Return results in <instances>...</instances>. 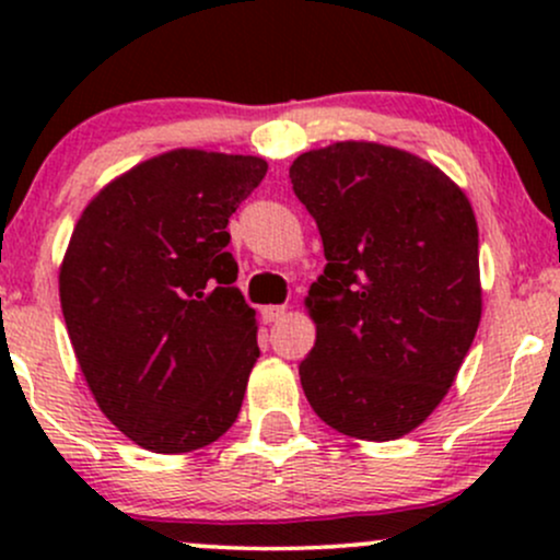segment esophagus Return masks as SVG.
Masks as SVG:
<instances>
[{"label": "esophagus", "mask_w": 560, "mask_h": 560, "mask_svg": "<svg viewBox=\"0 0 560 560\" xmlns=\"http://www.w3.org/2000/svg\"><path fill=\"white\" fill-rule=\"evenodd\" d=\"M260 313H262V320H266V324H276V320H281L287 316V307L284 305H266Z\"/></svg>", "instance_id": "esophagus-1"}]
</instances>
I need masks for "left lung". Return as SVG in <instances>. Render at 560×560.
Segmentation results:
<instances>
[{
	"label": "left lung",
	"instance_id": "1",
	"mask_svg": "<svg viewBox=\"0 0 560 560\" xmlns=\"http://www.w3.org/2000/svg\"><path fill=\"white\" fill-rule=\"evenodd\" d=\"M289 178L326 255L305 298L302 389L337 432L397 440L442 402L479 329L471 202L436 165L374 141L305 152Z\"/></svg>",
	"mask_w": 560,
	"mask_h": 560
}]
</instances>
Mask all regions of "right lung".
I'll return each mask as SVG.
<instances>
[{
  "label": "right lung",
  "instance_id": "add662e5",
  "mask_svg": "<svg viewBox=\"0 0 560 560\" xmlns=\"http://www.w3.org/2000/svg\"><path fill=\"white\" fill-rule=\"evenodd\" d=\"M268 163L173 150L86 205L60 266L75 358L102 413L139 447L191 453L226 434L260 358L226 231Z\"/></svg>",
  "mask_w": 560,
  "mask_h": 560
}]
</instances>
